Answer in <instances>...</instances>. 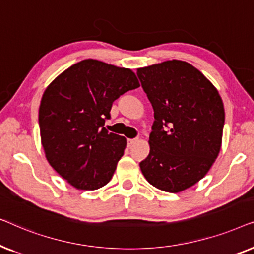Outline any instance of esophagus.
<instances>
[{
    "mask_svg": "<svg viewBox=\"0 0 254 254\" xmlns=\"http://www.w3.org/2000/svg\"><path fill=\"white\" fill-rule=\"evenodd\" d=\"M136 142H137V138H128V140H127L128 147H133V145L136 143Z\"/></svg>",
    "mask_w": 254,
    "mask_h": 254,
    "instance_id": "34e87169",
    "label": "esophagus"
}]
</instances>
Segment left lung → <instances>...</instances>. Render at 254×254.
Segmentation results:
<instances>
[{
	"instance_id": "left-lung-1",
	"label": "left lung",
	"mask_w": 254,
	"mask_h": 254,
	"mask_svg": "<svg viewBox=\"0 0 254 254\" xmlns=\"http://www.w3.org/2000/svg\"><path fill=\"white\" fill-rule=\"evenodd\" d=\"M137 76L155 117L141 171L156 189L179 193L202 179L220 154L223 102L213 83L185 61L138 68Z\"/></svg>"
}]
</instances>
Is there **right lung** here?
Wrapping results in <instances>:
<instances>
[{
    "label": "right lung",
    "mask_w": 254,
    "mask_h": 254,
    "mask_svg": "<svg viewBox=\"0 0 254 254\" xmlns=\"http://www.w3.org/2000/svg\"><path fill=\"white\" fill-rule=\"evenodd\" d=\"M140 86L130 69L86 59L45 90L39 128L52 168L77 190H93L112 178L127 140L104 127L112 104Z\"/></svg>",
    "instance_id": "add662e5"
}]
</instances>
